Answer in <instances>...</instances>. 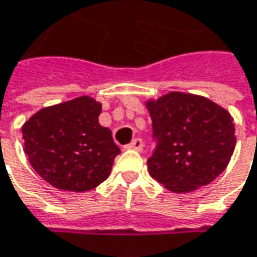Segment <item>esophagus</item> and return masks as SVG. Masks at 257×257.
<instances>
[{
  "label": "esophagus",
  "instance_id": "esophagus-1",
  "mask_svg": "<svg viewBox=\"0 0 257 257\" xmlns=\"http://www.w3.org/2000/svg\"><path fill=\"white\" fill-rule=\"evenodd\" d=\"M125 148H126V150H137V151H143L144 144H143V141L140 140V138H135V140H134V141H132L131 144H128Z\"/></svg>",
  "mask_w": 257,
  "mask_h": 257
}]
</instances>
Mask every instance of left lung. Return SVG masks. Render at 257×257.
Here are the masks:
<instances>
[{"label":"left lung","mask_w":257,"mask_h":257,"mask_svg":"<svg viewBox=\"0 0 257 257\" xmlns=\"http://www.w3.org/2000/svg\"><path fill=\"white\" fill-rule=\"evenodd\" d=\"M157 147L148 172L174 193L211 183L225 170L235 147L233 116L212 100L182 91L150 98Z\"/></svg>","instance_id":"obj_1"}]
</instances>
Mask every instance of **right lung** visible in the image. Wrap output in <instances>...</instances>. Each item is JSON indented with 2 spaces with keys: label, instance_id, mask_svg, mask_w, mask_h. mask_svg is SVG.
Segmentation results:
<instances>
[{
  "label": "right lung",
  "instance_id": "right-lung-1",
  "mask_svg": "<svg viewBox=\"0 0 257 257\" xmlns=\"http://www.w3.org/2000/svg\"><path fill=\"white\" fill-rule=\"evenodd\" d=\"M100 113V101L81 96L43 107L24 122V153L53 188L85 192L109 177L120 150L110 129L98 123Z\"/></svg>",
  "mask_w": 257,
  "mask_h": 257
}]
</instances>
